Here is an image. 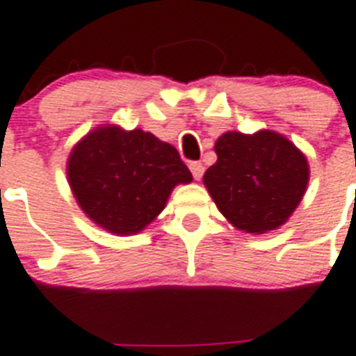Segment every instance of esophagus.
<instances>
[{
	"mask_svg": "<svg viewBox=\"0 0 356 356\" xmlns=\"http://www.w3.org/2000/svg\"><path fill=\"white\" fill-rule=\"evenodd\" d=\"M190 170H192V175L195 181H199V179L202 177V173H204V166H202V163H190Z\"/></svg>",
	"mask_w": 356,
	"mask_h": 356,
	"instance_id": "34e87169",
	"label": "esophagus"
}]
</instances>
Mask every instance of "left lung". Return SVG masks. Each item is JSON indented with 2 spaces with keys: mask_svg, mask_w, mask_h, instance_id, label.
<instances>
[{
  "mask_svg": "<svg viewBox=\"0 0 356 356\" xmlns=\"http://www.w3.org/2000/svg\"><path fill=\"white\" fill-rule=\"evenodd\" d=\"M202 183L232 226L261 235L288 222L309 183L306 155L282 134L226 132Z\"/></svg>",
  "mask_w": 356,
  "mask_h": 356,
  "instance_id": "8db88e82",
  "label": "left lung"
}]
</instances>
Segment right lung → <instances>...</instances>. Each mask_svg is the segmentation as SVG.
<instances>
[{
	"label": "right lung",
	"instance_id": "right-lung-1",
	"mask_svg": "<svg viewBox=\"0 0 356 356\" xmlns=\"http://www.w3.org/2000/svg\"><path fill=\"white\" fill-rule=\"evenodd\" d=\"M67 179L83 213L108 234L136 235L193 177L179 152L141 128L99 124L72 148Z\"/></svg>",
	"mask_w": 356,
	"mask_h": 356
}]
</instances>
